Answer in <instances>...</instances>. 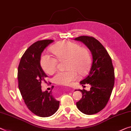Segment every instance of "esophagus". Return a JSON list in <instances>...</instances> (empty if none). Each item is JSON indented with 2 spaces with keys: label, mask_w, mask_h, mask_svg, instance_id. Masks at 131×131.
Wrapping results in <instances>:
<instances>
[{
  "label": "esophagus",
  "mask_w": 131,
  "mask_h": 131,
  "mask_svg": "<svg viewBox=\"0 0 131 131\" xmlns=\"http://www.w3.org/2000/svg\"><path fill=\"white\" fill-rule=\"evenodd\" d=\"M70 91H73V90H72V89H70Z\"/></svg>",
  "instance_id": "obj_1"
}]
</instances>
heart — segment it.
<instances>
[{
  "label": "heart",
  "mask_w": 131,
  "mask_h": 131,
  "mask_svg": "<svg viewBox=\"0 0 131 131\" xmlns=\"http://www.w3.org/2000/svg\"><path fill=\"white\" fill-rule=\"evenodd\" d=\"M58 60L66 59V71H59L53 78L56 84L61 85H69L78 78V74L85 75L91 66V57L87 49L80 47L77 43L70 41H59L50 49ZM40 64L44 71L51 74L57 68V60L48 55H44L40 60Z\"/></svg>",
  "instance_id": "heart-1"
}]
</instances>
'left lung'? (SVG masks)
Returning a JSON list of instances; mask_svg holds the SVG:
<instances>
[{
    "instance_id": "left-lung-1",
    "label": "left lung",
    "mask_w": 131,
    "mask_h": 131,
    "mask_svg": "<svg viewBox=\"0 0 131 131\" xmlns=\"http://www.w3.org/2000/svg\"><path fill=\"white\" fill-rule=\"evenodd\" d=\"M74 40L83 43L90 50L92 57L89 73L80 81L82 86L90 84V90H78L82 96L76 105L82 113L95 114L105 108L113 90L115 74L112 60L101 43L93 37L83 36Z\"/></svg>"
}]
</instances>
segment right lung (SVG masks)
Listing matches in <instances>:
<instances>
[{"label":"right lung","mask_w":131,"mask_h":131,"mask_svg":"<svg viewBox=\"0 0 131 131\" xmlns=\"http://www.w3.org/2000/svg\"><path fill=\"white\" fill-rule=\"evenodd\" d=\"M53 40L36 41L28 48L18 67L19 88L28 109L40 117H49L59 109L60 101L49 92L42 91L41 84L47 75L40 65L41 55Z\"/></svg>","instance_id":"add662e5"}]
</instances>
